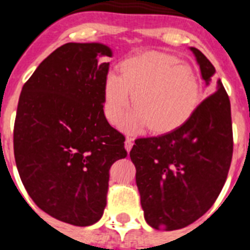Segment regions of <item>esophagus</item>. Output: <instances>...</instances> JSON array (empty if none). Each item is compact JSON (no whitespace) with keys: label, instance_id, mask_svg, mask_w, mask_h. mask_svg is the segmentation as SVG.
<instances>
[{"label":"esophagus","instance_id":"34e87169","mask_svg":"<svg viewBox=\"0 0 250 250\" xmlns=\"http://www.w3.org/2000/svg\"><path fill=\"white\" fill-rule=\"evenodd\" d=\"M132 146H133V139L132 137H127V139H125V150L129 153V150L132 149Z\"/></svg>","mask_w":250,"mask_h":250}]
</instances>
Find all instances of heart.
<instances>
[{
  "instance_id": "b5f03b06",
  "label": "heart",
  "mask_w": 250,
  "mask_h": 250,
  "mask_svg": "<svg viewBox=\"0 0 250 250\" xmlns=\"http://www.w3.org/2000/svg\"><path fill=\"white\" fill-rule=\"evenodd\" d=\"M121 76L109 72L102 84V110L110 125H117L131 104L135 107L123 122L128 132L149 125L156 135L174 132L197 111L202 100L197 72L178 57L144 52L119 63Z\"/></svg>"
}]
</instances>
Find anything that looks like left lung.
<instances>
[{"mask_svg":"<svg viewBox=\"0 0 250 250\" xmlns=\"http://www.w3.org/2000/svg\"><path fill=\"white\" fill-rule=\"evenodd\" d=\"M196 57L210 93L193 117L174 132L137 139L129 152L136 167L145 221L156 229L187 227L213 206L232 160L231 105L215 68L198 49Z\"/></svg>","mask_w":250,"mask_h":250,"instance_id":"left-lung-1","label":"left lung"}]
</instances>
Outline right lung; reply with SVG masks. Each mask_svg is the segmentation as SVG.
I'll return each mask as SVG.
<instances>
[{"instance_id":"right-lung-1","label":"right lung","mask_w":250,"mask_h":250,"mask_svg":"<svg viewBox=\"0 0 250 250\" xmlns=\"http://www.w3.org/2000/svg\"><path fill=\"white\" fill-rule=\"evenodd\" d=\"M109 46L67 42L46 57L21 88L14 156L21 183L58 221L90 226L106 206L109 170L125 158V136L106 121L102 84Z\"/></svg>"}]
</instances>
